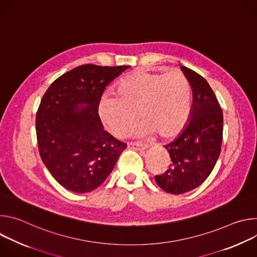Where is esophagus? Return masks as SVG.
<instances>
[{
	"label": "esophagus",
	"instance_id": "1",
	"mask_svg": "<svg viewBox=\"0 0 257 257\" xmlns=\"http://www.w3.org/2000/svg\"><path fill=\"white\" fill-rule=\"evenodd\" d=\"M128 149L136 150V151H143V150L148 149V145L141 144V143H139V142H129V143H128Z\"/></svg>",
	"mask_w": 257,
	"mask_h": 257
}]
</instances>
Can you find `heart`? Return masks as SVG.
Returning a JSON list of instances; mask_svg holds the SVG:
<instances>
[{
	"label": "heart",
	"mask_w": 257,
	"mask_h": 257,
	"mask_svg": "<svg viewBox=\"0 0 257 257\" xmlns=\"http://www.w3.org/2000/svg\"><path fill=\"white\" fill-rule=\"evenodd\" d=\"M191 109V86L179 71L155 73L136 71L121 80L116 95L104 94L98 114L108 130L117 136L129 133L138 118L144 120L140 132L163 137L178 134L188 121Z\"/></svg>",
	"instance_id": "heart-1"
}]
</instances>
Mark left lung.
<instances>
[{
	"label": "left lung",
	"mask_w": 257,
	"mask_h": 257,
	"mask_svg": "<svg viewBox=\"0 0 257 257\" xmlns=\"http://www.w3.org/2000/svg\"><path fill=\"white\" fill-rule=\"evenodd\" d=\"M192 88L193 102L189 123L181 134L165 145L171 164L157 184L172 194L198 187L209 176L222 149L224 117L222 107L207 81L195 71L182 66Z\"/></svg>",
	"instance_id": "8db88e82"
}]
</instances>
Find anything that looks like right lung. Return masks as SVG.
I'll return each mask as SVG.
<instances>
[{
	"instance_id": "right-lung-1",
	"label": "right lung",
	"mask_w": 257,
	"mask_h": 257,
	"mask_svg": "<svg viewBox=\"0 0 257 257\" xmlns=\"http://www.w3.org/2000/svg\"><path fill=\"white\" fill-rule=\"evenodd\" d=\"M128 68L81 65L57 78L44 94L35 118L39 152L66 189H96L126 149L125 142L103 130L98 105L106 85Z\"/></svg>"
}]
</instances>
